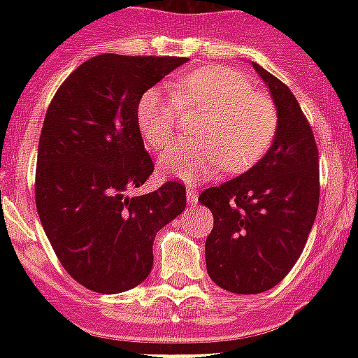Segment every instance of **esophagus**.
I'll return each mask as SVG.
<instances>
[{
    "mask_svg": "<svg viewBox=\"0 0 358 358\" xmlns=\"http://www.w3.org/2000/svg\"><path fill=\"white\" fill-rule=\"evenodd\" d=\"M185 196H187V202H189V204H196V201H199V191H196L195 187H187Z\"/></svg>",
    "mask_w": 358,
    "mask_h": 358,
    "instance_id": "34e87169",
    "label": "esophagus"
}]
</instances>
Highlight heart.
Listing matches in <instances>:
<instances>
[{"label": "heart", "instance_id": "obj_1", "mask_svg": "<svg viewBox=\"0 0 358 358\" xmlns=\"http://www.w3.org/2000/svg\"><path fill=\"white\" fill-rule=\"evenodd\" d=\"M182 108H199L206 117L195 134L201 139L178 141L159 159L167 174L193 180L212 176L223 167L241 173L255 165L277 134L278 115L267 94L252 89L243 74L230 69H201L174 85V96L148 89L137 108V122L152 148L167 146L178 131Z\"/></svg>", "mask_w": 358, "mask_h": 358}]
</instances>
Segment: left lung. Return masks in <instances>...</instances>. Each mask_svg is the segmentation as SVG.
<instances>
[{"instance_id": "obj_1", "label": "left lung", "mask_w": 358, "mask_h": 358, "mask_svg": "<svg viewBox=\"0 0 358 358\" xmlns=\"http://www.w3.org/2000/svg\"><path fill=\"white\" fill-rule=\"evenodd\" d=\"M252 66L277 108L271 148L247 173L199 196L213 213L208 275L227 292L243 295L262 294L288 275L320 204V159L310 124L282 81L260 64Z\"/></svg>"}]
</instances>
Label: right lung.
<instances>
[{"instance_id":"obj_1","label":"right lung","mask_w":358,"mask_h":358,"mask_svg":"<svg viewBox=\"0 0 358 358\" xmlns=\"http://www.w3.org/2000/svg\"><path fill=\"white\" fill-rule=\"evenodd\" d=\"M185 57L103 53L80 64L46 111L35 173L36 212L70 277L98 294L139 286L159 230L185 208V185L128 196L154 173L141 137L143 94Z\"/></svg>"}]
</instances>
